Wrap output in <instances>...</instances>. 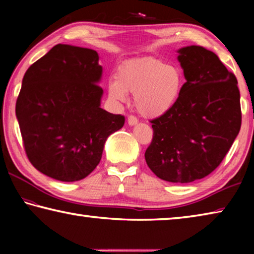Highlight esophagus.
Segmentation results:
<instances>
[{"instance_id": "obj_1", "label": "esophagus", "mask_w": 254, "mask_h": 254, "mask_svg": "<svg viewBox=\"0 0 254 254\" xmlns=\"http://www.w3.org/2000/svg\"><path fill=\"white\" fill-rule=\"evenodd\" d=\"M137 122H139V120H137L136 117H134V115H128V118H127L128 126H135Z\"/></svg>"}]
</instances>
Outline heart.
<instances>
[{
  "label": "heart",
  "instance_id": "1",
  "mask_svg": "<svg viewBox=\"0 0 254 254\" xmlns=\"http://www.w3.org/2000/svg\"><path fill=\"white\" fill-rule=\"evenodd\" d=\"M183 85V72L177 66L147 57L120 66L117 80L109 84V95L114 101L126 102L127 93L134 94L139 113L145 118H158L176 104Z\"/></svg>",
  "mask_w": 254,
  "mask_h": 254
}]
</instances>
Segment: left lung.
Returning a JSON list of instances; mask_svg holds the SVG:
<instances>
[{
    "label": "left lung",
    "mask_w": 254,
    "mask_h": 254,
    "mask_svg": "<svg viewBox=\"0 0 254 254\" xmlns=\"http://www.w3.org/2000/svg\"><path fill=\"white\" fill-rule=\"evenodd\" d=\"M186 83L171 109L151 120L145 150L149 168L162 180L187 184L208 176L229 152L242 122L236 77L212 51L178 50Z\"/></svg>",
    "instance_id": "left-lung-1"
}]
</instances>
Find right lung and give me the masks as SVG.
<instances>
[{"label":"right lung","instance_id":"right-lung-1","mask_svg":"<svg viewBox=\"0 0 254 254\" xmlns=\"http://www.w3.org/2000/svg\"><path fill=\"white\" fill-rule=\"evenodd\" d=\"M95 50L57 45L25 71L15 104L31 165L60 182L84 179L101 161L109 135L126 118L101 109Z\"/></svg>","mask_w":254,"mask_h":254}]
</instances>
